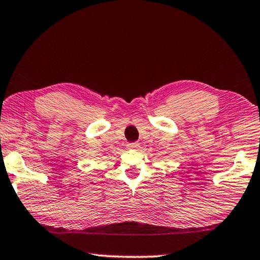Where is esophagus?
<instances>
[{"instance_id": "1", "label": "esophagus", "mask_w": 260, "mask_h": 260, "mask_svg": "<svg viewBox=\"0 0 260 260\" xmlns=\"http://www.w3.org/2000/svg\"><path fill=\"white\" fill-rule=\"evenodd\" d=\"M138 147H140V144H138L137 142H133V143L127 144V148H129V149H136V148H138Z\"/></svg>"}]
</instances>
